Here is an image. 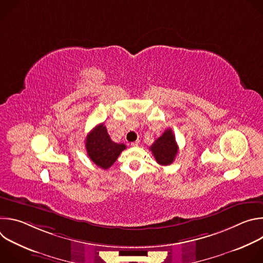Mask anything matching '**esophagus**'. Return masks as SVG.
<instances>
[{"instance_id": "1", "label": "esophagus", "mask_w": 263, "mask_h": 263, "mask_svg": "<svg viewBox=\"0 0 263 263\" xmlns=\"http://www.w3.org/2000/svg\"><path fill=\"white\" fill-rule=\"evenodd\" d=\"M138 144H139V140H136V141L131 142V146H137Z\"/></svg>"}]
</instances>
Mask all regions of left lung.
<instances>
[{
	"mask_svg": "<svg viewBox=\"0 0 263 263\" xmlns=\"http://www.w3.org/2000/svg\"><path fill=\"white\" fill-rule=\"evenodd\" d=\"M157 163L160 165H170L174 162L179 146L176 142L175 135L172 129H166L163 134L158 137L154 143L149 146Z\"/></svg>",
	"mask_w": 263,
	"mask_h": 263,
	"instance_id": "left-lung-1",
	"label": "left lung"
}]
</instances>
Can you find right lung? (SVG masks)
Wrapping results in <instances>:
<instances>
[{"label":"right lung","mask_w":263,"mask_h":263,"mask_svg":"<svg viewBox=\"0 0 263 263\" xmlns=\"http://www.w3.org/2000/svg\"><path fill=\"white\" fill-rule=\"evenodd\" d=\"M85 146L90 160L103 170L114 164L126 148L124 143L112 141L104 124L96 126L86 136Z\"/></svg>","instance_id":"1"}]
</instances>
